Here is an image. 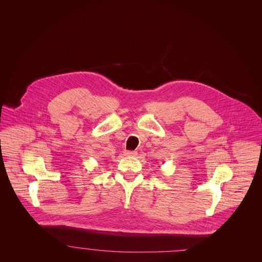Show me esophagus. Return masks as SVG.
I'll use <instances>...</instances> for the list:
<instances>
[{
    "label": "esophagus",
    "mask_w": 262,
    "mask_h": 262,
    "mask_svg": "<svg viewBox=\"0 0 262 262\" xmlns=\"http://www.w3.org/2000/svg\"><path fill=\"white\" fill-rule=\"evenodd\" d=\"M125 155H126V156H130V157H135V156H137V151H125Z\"/></svg>",
    "instance_id": "esophagus-1"
}]
</instances>
